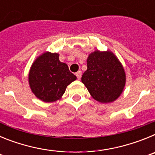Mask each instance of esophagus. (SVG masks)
I'll use <instances>...</instances> for the list:
<instances>
[{
	"mask_svg": "<svg viewBox=\"0 0 155 155\" xmlns=\"http://www.w3.org/2000/svg\"><path fill=\"white\" fill-rule=\"evenodd\" d=\"M81 71H78V72H77L76 73V76H77V78H78V80H80L81 79Z\"/></svg>",
	"mask_w": 155,
	"mask_h": 155,
	"instance_id": "1",
	"label": "esophagus"
}]
</instances>
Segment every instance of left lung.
I'll use <instances>...</instances> for the list:
<instances>
[{"mask_svg":"<svg viewBox=\"0 0 155 155\" xmlns=\"http://www.w3.org/2000/svg\"><path fill=\"white\" fill-rule=\"evenodd\" d=\"M87 68L81 81L94 100L110 103L120 96L126 84V73L113 52L91 53L87 59Z\"/></svg>","mask_w":155,"mask_h":155,"instance_id":"left-lung-1","label":"left lung"}]
</instances>
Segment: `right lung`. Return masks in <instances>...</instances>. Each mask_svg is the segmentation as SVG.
Instances as JSON below:
<instances>
[{"instance_id":"obj_1","label":"right lung","mask_w":155,"mask_h":155,"mask_svg":"<svg viewBox=\"0 0 155 155\" xmlns=\"http://www.w3.org/2000/svg\"><path fill=\"white\" fill-rule=\"evenodd\" d=\"M77 79L59 53L45 52L35 59L28 73V84L35 97L45 102L61 99L66 88Z\"/></svg>"}]
</instances>
